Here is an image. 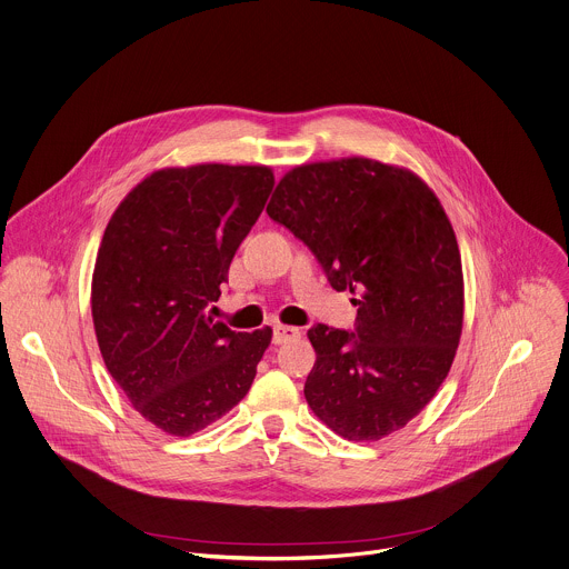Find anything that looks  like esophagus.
Returning <instances> with one entry per match:
<instances>
[{"label": "esophagus", "instance_id": "obj_1", "mask_svg": "<svg viewBox=\"0 0 569 569\" xmlns=\"http://www.w3.org/2000/svg\"><path fill=\"white\" fill-rule=\"evenodd\" d=\"M300 336V329L298 327H291V325H273V343L276 346H282L287 343V340H293Z\"/></svg>", "mask_w": 569, "mask_h": 569}]
</instances>
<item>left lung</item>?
<instances>
[{
	"instance_id": "8db88e82",
	"label": "left lung",
	"mask_w": 569,
	"mask_h": 569,
	"mask_svg": "<svg viewBox=\"0 0 569 569\" xmlns=\"http://www.w3.org/2000/svg\"><path fill=\"white\" fill-rule=\"evenodd\" d=\"M267 212L336 291L357 296L352 331H307L309 408L352 441L403 428L446 379L465 320L462 258L439 199L410 170L352 157L293 168Z\"/></svg>"
}]
</instances>
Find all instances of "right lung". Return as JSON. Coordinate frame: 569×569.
<instances>
[{
  "label": "right lung",
  "mask_w": 569,
  "mask_h": 569,
  "mask_svg": "<svg viewBox=\"0 0 569 569\" xmlns=\"http://www.w3.org/2000/svg\"><path fill=\"white\" fill-rule=\"evenodd\" d=\"M273 183L267 166L166 168L107 223L91 278L98 348L130 403L168 435L238 406L271 343V327L233 331L206 309Z\"/></svg>",
  "instance_id": "obj_1"
}]
</instances>
